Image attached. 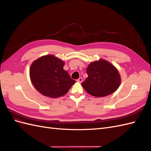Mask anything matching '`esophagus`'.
I'll list each match as a JSON object with an SVG mask.
<instances>
[{
    "label": "esophagus",
    "mask_w": 151,
    "mask_h": 151,
    "mask_svg": "<svg viewBox=\"0 0 151 151\" xmlns=\"http://www.w3.org/2000/svg\"><path fill=\"white\" fill-rule=\"evenodd\" d=\"M77 81L78 82V83H82V82H83V78H82V77H79L78 79H77Z\"/></svg>",
    "instance_id": "esophagus-1"
}]
</instances>
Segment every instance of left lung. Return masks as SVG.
I'll return each mask as SVG.
<instances>
[{
    "mask_svg": "<svg viewBox=\"0 0 151 151\" xmlns=\"http://www.w3.org/2000/svg\"><path fill=\"white\" fill-rule=\"evenodd\" d=\"M88 77L81 85L87 93L96 97H104L116 91L121 77L116 68L109 62L100 59L91 62L87 68Z\"/></svg>",
    "mask_w": 151,
    "mask_h": 151,
    "instance_id": "left-lung-1",
    "label": "left lung"
}]
</instances>
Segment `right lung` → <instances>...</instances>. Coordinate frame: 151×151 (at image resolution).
Instances as JSON below:
<instances>
[{
    "instance_id": "obj_1",
    "label": "right lung",
    "mask_w": 151,
    "mask_h": 151,
    "mask_svg": "<svg viewBox=\"0 0 151 151\" xmlns=\"http://www.w3.org/2000/svg\"><path fill=\"white\" fill-rule=\"evenodd\" d=\"M65 63L52 55L35 60L29 68L32 84L45 96L56 98L64 96L76 81L63 69Z\"/></svg>"
}]
</instances>
